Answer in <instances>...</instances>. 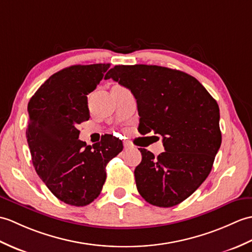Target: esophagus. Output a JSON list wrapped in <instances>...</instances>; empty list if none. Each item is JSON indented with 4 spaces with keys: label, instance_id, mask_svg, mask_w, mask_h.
Returning <instances> with one entry per match:
<instances>
[{
    "label": "esophagus",
    "instance_id": "obj_1",
    "mask_svg": "<svg viewBox=\"0 0 252 252\" xmlns=\"http://www.w3.org/2000/svg\"><path fill=\"white\" fill-rule=\"evenodd\" d=\"M131 148H132V145H131L129 142H127V141H125V142H124V149H125V150L131 149Z\"/></svg>",
    "mask_w": 252,
    "mask_h": 252
}]
</instances>
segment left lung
<instances>
[{
	"instance_id": "left-lung-1",
	"label": "left lung",
	"mask_w": 252,
	"mask_h": 252,
	"mask_svg": "<svg viewBox=\"0 0 252 252\" xmlns=\"http://www.w3.org/2000/svg\"><path fill=\"white\" fill-rule=\"evenodd\" d=\"M112 79L135 96L141 135L163 137L165 152L155 158L139 149L138 192L151 205L172 207L196 191L211 171L221 145L220 110L195 77L159 65H115Z\"/></svg>"
}]
</instances>
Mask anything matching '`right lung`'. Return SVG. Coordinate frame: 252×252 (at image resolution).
<instances>
[{"label": "right lung", "instance_id": "add662e5", "mask_svg": "<svg viewBox=\"0 0 252 252\" xmlns=\"http://www.w3.org/2000/svg\"><path fill=\"white\" fill-rule=\"evenodd\" d=\"M109 68L71 65L50 76L28 103L26 135L33 166L49 191L71 206H86L99 196L105 166L123 150V142L111 135L87 145L76 128L89 120L87 94Z\"/></svg>", "mask_w": 252, "mask_h": 252}]
</instances>
